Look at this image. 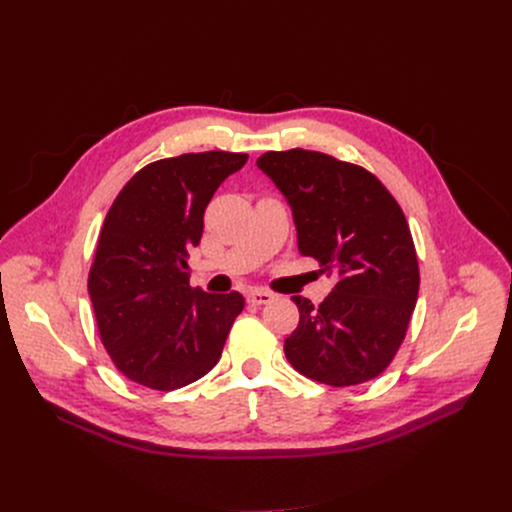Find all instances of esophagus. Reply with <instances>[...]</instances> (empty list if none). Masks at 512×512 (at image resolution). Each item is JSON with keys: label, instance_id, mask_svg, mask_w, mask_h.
<instances>
[{"label": "esophagus", "instance_id": "34e87169", "mask_svg": "<svg viewBox=\"0 0 512 512\" xmlns=\"http://www.w3.org/2000/svg\"><path fill=\"white\" fill-rule=\"evenodd\" d=\"M275 296L271 294V291H264V289H254L248 294V302L254 304V306H262V304H269Z\"/></svg>", "mask_w": 512, "mask_h": 512}]
</instances>
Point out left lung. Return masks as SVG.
<instances>
[{"label": "left lung", "instance_id": "left-lung-1", "mask_svg": "<svg viewBox=\"0 0 512 512\" xmlns=\"http://www.w3.org/2000/svg\"><path fill=\"white\" fill-rule=\"evenodd\" d=\"M256 164L294 214L300 254L335 281L321 306L291 298L300 323L285 339L287 360L333 387L377 377L396 356L419 296L402 208L369 170L321 152H266Z\"/></svg>", "mask_w": 512, "mask_h": 512}]
</instances>
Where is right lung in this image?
<instances>
[{"label":"right lung","mask_w":512,"mask_h":512,"mask_svg":"<svg viewBox=\"0 0 512 512\" xmlns=\"http://www.w3.org/2000/svg\"><path fill=\"white\" fill-rule=\"evenodd\" d=\"M248 154L202 152L143 166L110 206L89 271L104 348L131 381L170 392L212 371L243 296L189 285L204 210Z\"/></svg>","instance_id":"obj_1"}]
</instances>
